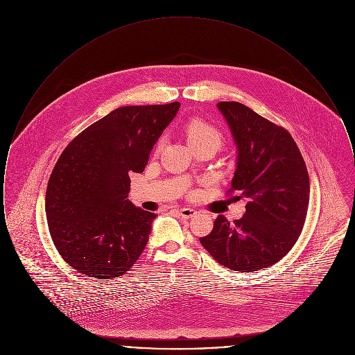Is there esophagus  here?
I'll list each match as a JSON object with an SVG mask.
<instances>
[{"label": "esophagus", "instance_id": "1", "mask_svg": "<svg viewBox=\"0 0 355 355\" xmlns=\"http://www.w3.org/2000/svg\"><path fill=\"white\" fill-rule=\"evenodd\" d=\"M178 213H180V216H181V217H184V218H193V217H196V216H197V210L190 209V207L180 209V210H178Z\"/></svg>", "mask_w": 355, "mask_h": 355}]
</instances>
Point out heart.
I'll list each match as a JSON object with an SVG mask.
<instances>
[{
	"label": "heart",
	"instance_id": "obj_1",
	"mask_svg": "<svg viewBox=\"0 0 355 355\" xmlns=\"http://www.w3.org/2000/svg\"><path fill=\"white\" fill-rule=\"evenodd\" d=\"M186 138L189 145H196V144H205V142H210L213 145H216L217 148H220L223 144V135L220 130L213 126L211 123L206 122L201 119H190L186 121L185 126ZM164 144V139H159L157 144V149H161Z\"/></svg>",
	"mask_w": 355,
	"mask_h": 355
}]
</instances>
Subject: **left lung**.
Masks as SVG:
<instances>
[{"label":"left lung","mask_w":355,"mask_h":355,"mask_svg":"<svg viewBox=\"0 0 355 355\" xmlns=\"http://www.w3.org/2000/svg\"><path fill=\"white\" fill-rule=\"evenodd\" d=\"M238 146L227 196L239 193L246 213L230 223L218 216L203 248L225 268L252 272L277 263L302 233L310 181L295 141L285 128L234 101L217 103Z\"/></svg>","instance_id":"left-lung-1"}]
</instances>
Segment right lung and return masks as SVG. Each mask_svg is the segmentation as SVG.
Segmentation results:
<instances>
[{"label": "right lung", "instance_id": "1", "mask_svg": "<svg viewBox=\"0 0 355 355\" xmlns=\"http://www.w3.org/2000/svg\"><path fill=\"white\" fill-rule=\"evenodd\" d=\"M180 102L122 106L92 123L61 153L46 189L51 241L74 270L119 278L144 252L157 216L128 200Z\"/></svg>", "mask_w": 355, "mask_h": 355}]
</instances>
